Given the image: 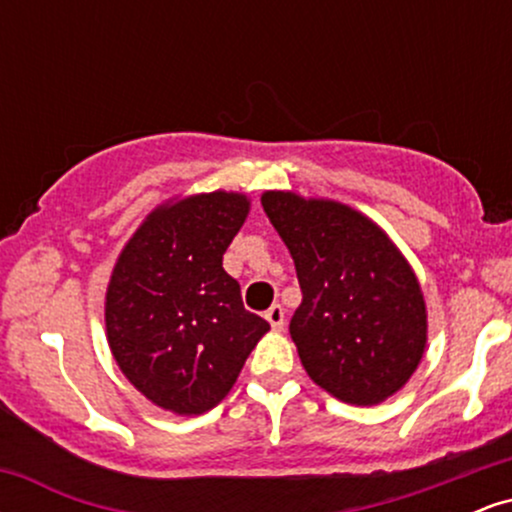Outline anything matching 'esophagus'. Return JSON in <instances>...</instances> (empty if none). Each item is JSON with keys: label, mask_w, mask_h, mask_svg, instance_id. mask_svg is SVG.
<instances>
[{"label": "esophagus", "mask_w": 512, "mask_h": 512, "mask_svg": "<svg viewBox=\"0 0 512 512\" xmlns=\"http://www.w3.org/2000/svg\"><path fill=\"white\" fill-rule=\"evenodd\" d=\"M264 317H267V322L272 325V330H284V317L286 315H284V308H281L279 303L272 305V308L264 313Z\"/></svg>", "instance_id": "obj_1"}]
</instances>
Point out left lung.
Instances as JSON below:
<instances>
[{
    "label": "left lung",
    "mask_w": 512,
    "mask_h": 512,
    "mask_svg": "<svg viewBox=\"0 0 512 512\" xmlns=\"http://www.w3.org/2000/svg\"><path fill=\"white\" fill-rule=\"evenodd\" d=\"M262 207L296 262L303 301L289 330L310 378L351 404L395 395L426 346V305L407 260L346 204L264 192Z\"/></svg>",
    "instance_id": "left-lung-1"
}]
</instances>
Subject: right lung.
I'll list each match as a JSON object with an SVG mask.
<instances>
[{"mask_svg": "<svg viewBox=\"0 0 512 512\" xmlns=\"http://www.w3.org/2000/svg\"><path fill=\"white\" fill-rule=\"evenodd\" d=\"M250 202L209 192L151 211L122 250L105 327L117 366L158 407L204 414L228 395L269 322L245 310L223 252Z\"/></svg>", "mask_w": 512, "mask_h": 512, "instance_id": "right-lung-1", "label": "right lung"}]
</instances>
